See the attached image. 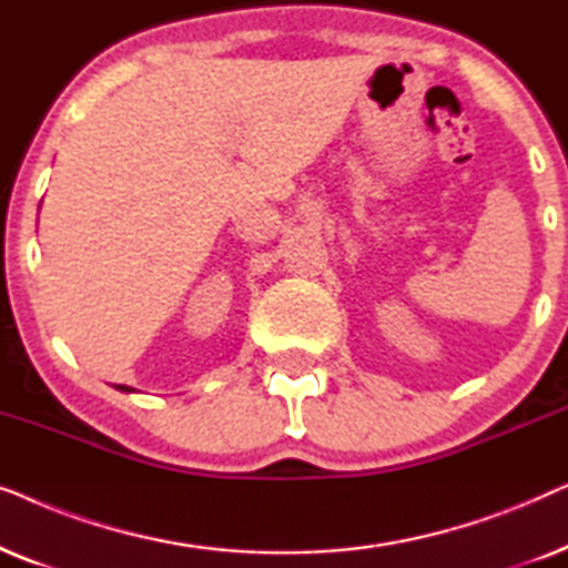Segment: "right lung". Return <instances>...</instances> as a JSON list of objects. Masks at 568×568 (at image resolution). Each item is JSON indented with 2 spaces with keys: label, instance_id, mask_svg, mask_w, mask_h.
<instances>
[{
  "label": "right lung",
  "instance_id": "add662e5",
  "mask_svg": "<svg viewBox=\"0 0 568 568\" xmlns=\"http://www.w3.org/2000/svg\"><path fill=\"white\" fill-rule=\"evenodd\" d=\"M119 390H121V393H131V387H126V385H119Z\"/></svg>",
  "mask_w": 568,
  "mask_h": 568
}]
</instances>
